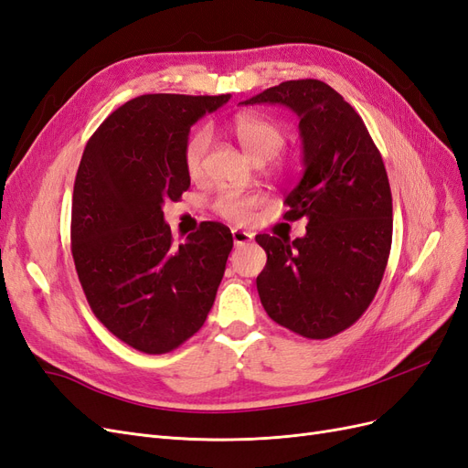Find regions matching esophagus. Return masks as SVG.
<instances>
[{
  "label": "esophagus",
  "instance_id": "34e87169",
  "mask_svg": "<svg viewBox=\"0 0 468 468\" xmlns=\"http://www.w3.org/2000/svg\"><path fill=\"white\" fill-rule=\"evenodd\" d=\"M232 239H234V246H244V244L251 242V239H253V234H251V232H248V230L234 229V230H232Z\"/></svg>",
  "mask_w": 468,
  "mask_h": 468
}]
</instances>
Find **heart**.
<instances>
[{
    "mask_svg": "<svg viewBox=\"0 0 468 468\" xmlns=\"http://www.w3.org/2000/svg\"><path fill=\"white\" fill-rule=\"evenodd\" d=\"M230 133L238 138V143L256 162L273 158L285 143V129L267 115L260 112H239L230 124ZM210 146V134L205 129L195 131L183 146V167L191 179H201L205 174L207 154ZM258 201L253 195L224 191L215 199V212L230 222H244L251 217Z\"/></svg>",
    "mask_w": 468,
    "mask_h": 468,
    "instance_id": "1",
    "label": "heart"
}]
</instances>
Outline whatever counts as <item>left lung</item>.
Segmentation results:
<instances>
[{
  "mask_svg": "<svg viewBox=\"0 0 468 468\" xmlns=\"http://www.w3.org/2000/svg\"><path fill=\"white\" fill-rule=\"evenodd\" d=\"M244 103L294 111L304 154L282 217L306 218V234L256 236L267 253L256 279L261 304L282 328L328 339L363 316L385 275L392 195L382 155L357 111L320 80L282 81Z\"/></svg>",
  "mask_w": 468,
  "mask_h": 468,
  "instance_id": "8db88e82",
  "label": "left lung"
}]
</instances>
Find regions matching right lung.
<instances>
[{
	"label": "right lung",
	"mask_w": 468,
	"mask_h": 468,
	"mask_svg": "<svg viewBox=\"0 0 468 468\" xmlns=\"http://www.w3.org/2000/svg\"><path fill=\"white\" fill-rule=\"evenodd\" d=\"M229 99L134 97L93 133L78 167L69 238L81 289L112 335L150 356L201 330L234 244L229 226L208 220L176 246L162 210L191 186V126Z\"/></svg>",
	"instance_id": "1"
}]
</instances>
